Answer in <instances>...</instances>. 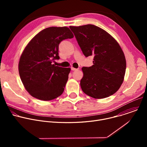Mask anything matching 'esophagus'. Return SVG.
<instances>
[{"mask_svg": "<svg viewBox=\"0 0 147 147\" xmlns=\"http://www.w3.org/2000/svg\"><path fill=\"white\" fill-rule=\"evenodd\" d=\"M71 70H73V71H75V70H77L78 69H76V68H74V67H71Z\"/></svg>", "mask_w": 147, "mask_h": 147, "instance_id": "esophagus-1", "label": "esophagus"}]
</instances>
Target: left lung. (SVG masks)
I'll return each instance as SVG.
<instances>
[{
	"mask_svg": "<svg viewBox=\"0 0 147 147\" xmlns=\"http://www.w3.org/2000/svg\"><path fill=\"white\" fill-rule=\"evenodd\" d=\"M86 57L94 56V65L83 67L80 81L82 91L95 98H107L120 88L126 68L124 54L116 40L92 24L70 26Z\"/></svg>",
	"mask_w": 147,
	"mask_h": 147,
	"instance_id": "8db88e82",
	"label": "left lung"
}]
</instances>
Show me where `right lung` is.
Listing matches in <instances>:
<instances>
[{"instance_id": "obj_1", "label": "right lung", "mask_w": 147, "mask_h": 147, "mask_svg": "<svg viewBox=\"0 0 147 147\" xmlns=\"http://www.w3.org/2000/svg\"><path fill=\"white\" fill-rule=\"evenodd\" d=\"M74 35L67 27L47 28L38 33L20 56L18 72L24 87L33 97L42 100L54 99L63 92L71 69L56 66L59 45Z\"/></svg>"}]
</instances>
